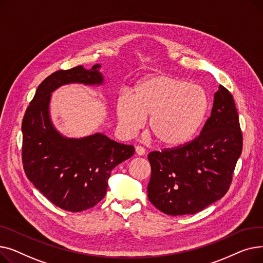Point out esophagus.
<instances>
[{"label": "esophagus", "instance_id": "esophagus-1", "mask_svg": "<svg viewBox=\"0 0 263 263\" xmlns=\"http://www.w3.org/2000/svg\"><path fill=\"white\" fill-rule=\"evenodd\" d=\"M135 154H136L137 156H145L146 151H145V149H144L143 147L137 146V147H135Z\"/></svg>", "mask_w": 263, "mask_h": 263}]
</instances>
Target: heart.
I'll return each mask as SVG.
<instances>
[{
    "label": "heart",
    "mask_w": 263,
    "mask_h": 263,
    "mask_svg": "<svg viewBox=\"0 0 263 263\" xmlns=\"http://www.w3.org/2000/svg\"><path fill=\"white\" fill-rule=\"evenodd\" d=\"M210 97L202 86L187 80L155 74L137 82L131 97L122 95L116 101L121 128L135 133L149 120V132L165 148H178L191 142L208 116Z\"/></svg>",
    "instance_id": "b5f03b06"
}]
</instances>
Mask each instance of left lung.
I'll return each mask as SVG.
<instances>
[{
    "mask_svg": "<svg viewBox=\"0 0 263 263\" xmlns=\"http://www.w3.org/2000/svg\"><path fill=\"white\" fill-rule=\"evenodd\" d=\"M243 137L232 95L222 85L211 115L191 143L148 155V198L167 215L195 214L222 198L242 153Z\"/></svg>",
    "mask_w": 263,
    "mask_h": 263,
    "instance_id": "1",
    "label": "left lung"
}]
</instances>
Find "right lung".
<instances>
[{
	"label": "right lung",
	"instance_id": "right-lung-1",
	"mask_svg": "<svg viewBox=\"0 0 263 263\" xmlns=\"http://www.w3.org/2000/svg\"><path fill=\"white\" fill-rule=\"evenodd\" d=\"M101 65L78 66L49 76L38 86L22 121V162L27 179L57 206L69 212L92 208L106 194L110 172L134 154L132 145L103 133L67 137L50 114L52 92L67 84L100 86Z\"/></svg>",
	"mask_w": 263,
	"mask_h": 263
}]
</instances>
